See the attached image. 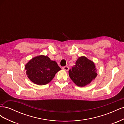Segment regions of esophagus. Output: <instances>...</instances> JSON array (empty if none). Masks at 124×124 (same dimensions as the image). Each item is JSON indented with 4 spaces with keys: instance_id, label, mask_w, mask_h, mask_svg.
<instances>
[{
    "instance_id": "1",
    "label": "esophagus",
    "mask_w": 124,
    "mask_h": 124,
    "mask_svg": "<svg viewBox=\"0 0 124 124\" xmlns=\"http://www.w3.org/2000/svg\"><path fill=\"white\" fill-rule=\"evenodd\" d=\"M62 69L63 70H65V71H68V70H69V67H68V66H65V67H63L62 68Z\"/></svg>"
}]
</instances>
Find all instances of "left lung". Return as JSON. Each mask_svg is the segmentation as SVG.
<instances>
[{"label":"left lung","mask_w":124,"mask_h":124,"mask_svg":"<svg viewBox=\"0 0 124 124\" xmlns=\"http://www.w3.org/2000/svg\"><path fill=\"white\" fill-rule=\"evenodd\" d=\"M97 71L94 62L83 56L78 58L76 65L69 70V75L77 86L84 87L96 78Z\"/></svg>","instance_id":"obj_1"}]
</instances>
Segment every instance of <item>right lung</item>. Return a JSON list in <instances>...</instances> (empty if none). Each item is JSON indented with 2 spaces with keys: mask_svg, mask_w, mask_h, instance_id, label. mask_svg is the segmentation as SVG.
Masks as SVG:
<instances>
[{
  "mask_svg": "<svg viewBox=\"0 0 124 124\" xmlns=\"http://www.w3.org/2000/svg\"><path fill=\"white\" fill-rule=\"evenodd\" d=\"M26 74L33 83L44 85L50 82L61 69L55 61L41 55L32 58L25 66Z\"/></svg>",
  "mask_w": 124,
  "mask_h": 124,
  "instance_id": "1",
  "label": "right lung"
}]
</instances>
